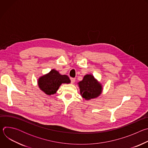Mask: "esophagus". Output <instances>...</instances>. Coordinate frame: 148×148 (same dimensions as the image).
Instances as JSON below:
<instances>
[{
	"instance_id": "34e87169",
	"label": "esophagus",
	"mask_w": 148,
	"mask_h": 148,
	"mask_svg": "<svg viewBox=\"0 0 148 148\" xmlns=\"http://www.w3.org/2000/svg\"><path fill=\"white\" fill-rule=\"evenodd\" d=\"M70 80H71V84H73V83L75 82V79L74 78H70Z\"/></svg>"
}]
</instances>
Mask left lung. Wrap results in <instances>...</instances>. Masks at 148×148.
<instances>
[{
    "label": "left lung",
    "instance_id": "8db88e82",
    "mask_svg": "<svg viewBox=\"0 0 148 148\" xmlns=\"http://www.w3.org/2000/svg\"><path fill=\"white\" fill-rule=\"evenodd\" d=\"M80 94L82 98L87 100L98 97L102 92V87L93 75L87 74L78 82Z\"/></svg>",
    "mask_w": 148,
    "mask_h": 148
}]
</instances>
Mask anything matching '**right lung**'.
I'll list each match as a JSON object with an SVG mask.
<instances>
[{"label":"right lung","mask_w":148,"mask_h":148,"mask_svg":"<svg viewBox=\"0 0 148 148\" xmlns=\"http://www.w3.org/2000/svg\"><path fill=\"white\" fill-rule=\"evenodd\" d=\"M70 82L67 75H61L58 71L53 69L47 74L39 78L38 85L41 90L50 95L56 92L61 84H69Z\"/></svg>","instance_id":"obj_1"}]
</instances>
